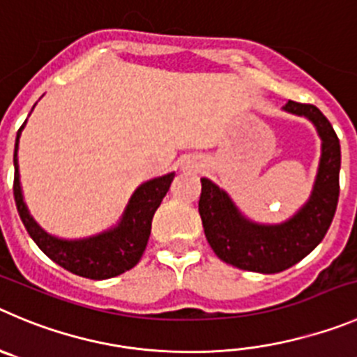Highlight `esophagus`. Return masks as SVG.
<instances>
[{"label":"esophagus","mask_w":357,"mask_h":357,"mask_svg":"<svg viewBox=\"0 0 357 357\" xmlns=\"http://www.w3.org/2000/svg\"><path fill=\"white\" fill-rule=\"evenodd\" d=\"M181 167L186 169V171H190V169L197 167V162H194V160H186V162L181 163Z\"/></svg>","instance_id":"34e87169"}]
</instances>
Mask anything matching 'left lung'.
I'll return each instance as SVG.
<instances>
[{
	"mask_svg": "<svg viewBox=\"0 0 357 357\" xmlns=\"http://www.w3.org/2000/svg\"><path fill=\"white\" fill-rule=\"evenodd\" d=\"M282 111L303 116L321 137V158L308 201L285 222L259 224L239 211L231 195L201 178L199 213L209 246L227 264L245 271L278 273L291 268L322 241L335 216L340 194V141L315 105L289 100Z\"/></svg>",
	"mask_w": 357,
	"mask_h": 357,
	"instance_id": "left-lung-1",
	"label": "left lung"
}]
</instances>
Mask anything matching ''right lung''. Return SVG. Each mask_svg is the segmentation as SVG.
I'll return each mask as SVG.
<instances>
[{"instance_id":"obj_1","label":"right lung","mask_w":357,"mask_h":357,"mask_svg":"<svg viewBox=\"0 0 357 357\" xmlns=\"http://www.w3.org/2000/svg\"><path fill=\"white\" fill-rule=\"evenodd\" d=\"M26 121L19 128L17 137H15V149H13V169H15L13 197L17 204L19 216L33 241L51 261L65 268L66 271L84 276V278L107 280L132 269L144 254L149 234H151L153 216L167 194L174 172L148 179L139 185L132 197L128 199V204L123 209L118 224L112 225L107 231L79 239L58 238L54 234H49L45 229L36 224L22 195L17 151L19 139H21Z\"/></svg>"}]
</instances>
